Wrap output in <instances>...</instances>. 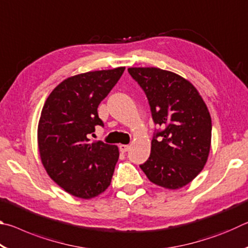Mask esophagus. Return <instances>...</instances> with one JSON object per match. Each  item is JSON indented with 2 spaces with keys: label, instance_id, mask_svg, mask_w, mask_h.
I'll return each instance as SVG.
<instances>
[{
  "label": "esophagus",
  "instance_id": "34e87169",
  "mask_svg": "<svg viewBox=\"0 0 248 248\" xmlns=\"http://www.w3.org/2000/svg\"><path fill=\"white\" fill-rule=\"evenodd\" d=\"M129 148H130V146H129L128 144H120V145H119V150H120V152H123V153L127 152V151L129 150Z\"/></svg>",
  "mask_w": 248,
  "mask_h": 248
}]
</instances>
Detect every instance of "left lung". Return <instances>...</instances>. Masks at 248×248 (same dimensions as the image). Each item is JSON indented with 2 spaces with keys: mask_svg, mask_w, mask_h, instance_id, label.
Returning <instances> with one entry per match:
<instances>
[{
  "mask_svg": "<svg viewBox=\"0 0 248 248\" xmlns=\"http://www.w3.org/2000/svg\"><path fill=\"white\" fill-rule=\"evenodd\" d=\"M149 100L155 124L151 154L141 164L151 182L178 189L202 170L211 145V117L190 82L158 68H129Z\"/></svg>",
  "mask_w": 248,
  "mask_h": 248,
  "instance_id": "8db88e82",
  "label": "left lung"
}]
</instances>
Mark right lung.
<instances>
[{"mask_svg":"<svg viewBox=\"0 0 248 248\" xmlns=\"http://www.w3.org/2000/svg\"><path fill=\"white\" fill-rule=\"evenodd\" d=\"M124 68L86 72L64 79L46 100L38 124L41 162L54 183L72 196L91 199L111 183L119 151L103 141L90 143L100 102Z\"/></svg>","mask_w":248,"mask_h":248,"instance_id":"right-lung-1","label":"right lung"}]
</instances>
